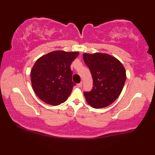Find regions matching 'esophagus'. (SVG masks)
I'll use <instances>...</instances> for the list:
<instances>
[{
  "label": "esophagus",
  "instance_id": "34e87169",
  "mask_svg": "<svg viewBox=\"0 0 155 155\" xmlns=\"http://www.w3.org/2000/svg\"><path fill=\"white\" fill-rule=\"evenodd\" d=\"M82 85H83V83H82V82H81L80 83L78 84V87H82Z\"/></svg>",
  "mask_w": 155,
  "mask_h": 155
}]
</instances>
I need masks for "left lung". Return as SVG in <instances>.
Masks as SVG:
<instances>
[{"label":"left lung","mask_w":155,"mask_h":155,"mask_svg":"<svg viewBox=\"0 0 155 155\" xmlns=\"http://www.w3.org/2000/svg\"><path fill=\"white\" fill-rule=\"evenodd\" d=\"M83 57L93 78V89L84 92L87 104L95 109L110 105L118 98L124 87L127 74L124 65L107 53L85 52Z\"/></svg>","instance_id":"1"}]
</instances>
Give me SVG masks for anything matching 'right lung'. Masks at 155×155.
Returning a JSON list of instances; mask_svg holds the SVG:
<instances>
[{"instance_id":"right-lung-1","label":"right lung","mask_w":155,"mask_h":155,"mask_svg":"<svg viewBox=\"0 0 155 155\" xmlns=\"http://www.w3.org/2000/svg\"><path fill=\"white\" fill-rule=\"evenodd\" d=\"M78 54V51H55L37 60L31 70V80L39 98L53 106L66 101L76 85L70 65Z\"/></svg>"}]
</instances>
